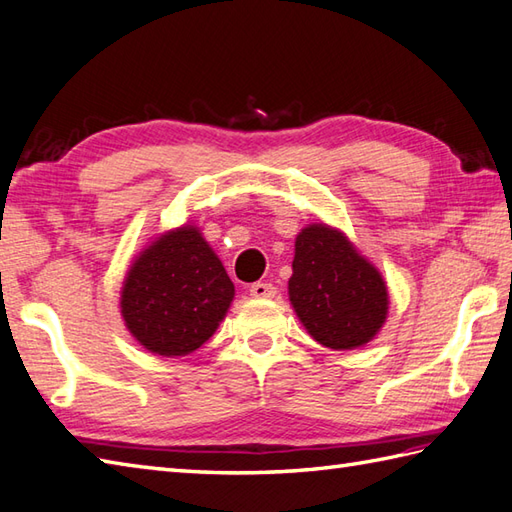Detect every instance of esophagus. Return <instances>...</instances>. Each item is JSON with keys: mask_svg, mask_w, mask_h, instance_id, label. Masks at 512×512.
I'll use <instances>...</instances> for the list:
<instances>
[{"mask_svg": "<svg viewBox=\"0 0 512 512\" xmlns=\"http://www.w3.org/2000/svg\"><path fill=\"white\" fill-rule=\"evenodd\" d=\"M275 292H277V288L273 284H268V281H255V284H250V295L257 299L275 297Z\"/></svg>", "mask_w": 512, "mask_h": 512, "instance_id": "obj_1", "label": "esophagus"}]
</instances>
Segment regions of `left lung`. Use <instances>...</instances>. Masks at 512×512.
Instances as JSON below:
<instances>
[{
	"label": "left lung",
	"mask_w": 512,
	"mask_h": 512,
	"mask_svg": "<svg viewBox=\"0 0 512 512\" xmlns=\"http://www.w3.org/2000/svg\"><path fill=\"white\" fill-rule=\"evenodd\" d=\"M288 292L312 339L330 350L369 343L387 319L383 277L343 233L325 224H310L297 235Z\"/></svg>",
	"instance_id": "obj_1"
}]
</instances>
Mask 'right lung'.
<instances>
[{"instance_id": "add662e5", "label": "right lung", "mask_w": 512, "mask_h": 512, "mask_svg": "<svg viewBox=\"0 0 512 512\" xmlns=\"http://www.w3.org/2000/svg\"><path fill=\"white\" fill-rule=\"evenodd\" d=\"M233 295V281L198 228L182 226L136 259L121 312L127 330L149 352L184 356L211 339Z\"/></svg>"}]
</instances>
